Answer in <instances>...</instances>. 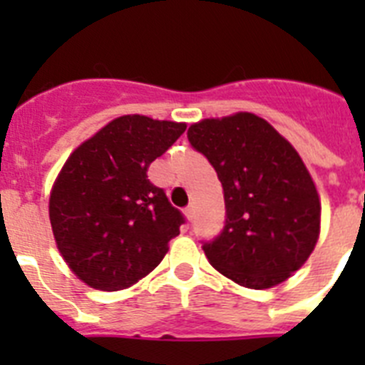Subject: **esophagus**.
<instances>
[{"label": "esophagus", "mask_w": 365, "mask_h": 365, "mask_svg": "<svg viewBox=\"0 0 365 365\" xmlns=\"http://www.w3.org/2000/svg\"><path fill=\"white\" fill-rule=\"evenodd\" d=\"M185 215H186V219H188V221H192L193 215H195V208H193V206H188V208H185Z\"/></svg>", "instance_id": "1"}]
</instances>
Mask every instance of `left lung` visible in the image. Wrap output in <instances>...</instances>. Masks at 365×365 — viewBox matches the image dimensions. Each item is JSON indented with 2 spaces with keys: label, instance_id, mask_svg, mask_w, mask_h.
<instances>
[{
  "label": "left lung",
  "instance_id": "8db88e82",
  "mask_svg": "<svg viewBox=\"0 0 365 365\" xmlns=\"http://www.w3.org/2000/svg\"><path fill=\"white\" fill-rule=\"evenodd\" d=\"M188 138L225 192V228L202 247L210 265L257 291L291 278L314 250L322 222L320 195L296 148L248 111L202 118Z\"/></svg>",
  "mask_w": 365,
  "mask_h": 365
}]
</instances>
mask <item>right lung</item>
Masks as SVG:
<instances>
[{
  "instance_id": "add662e5",
  "label": "right lung",
  "mask_w": 365,
  "mask_h": 365,
  "mask_svg": "<svg viewBox=\"0 0 365 365\" xmlns=\"http://www.w3.org/2000/svg\"><path fill=\"white\" fill-rule=\"evenodd\" d=\"M186 122L122 115L83 140L54 179L49 219L71 272L96 291H122L159 265L182 215L148 168Z\"/></svg>"
}]
</instances>
